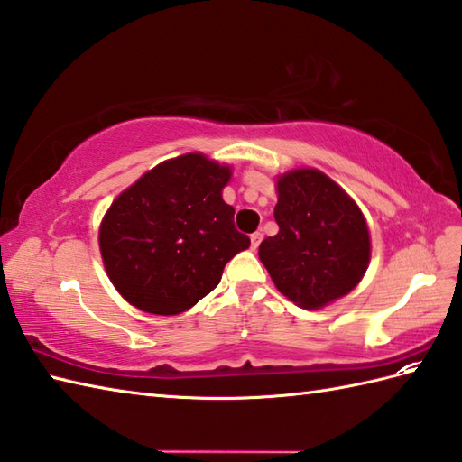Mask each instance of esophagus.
Wrapping results in <instances>:
<instances>
[{
  "label": "esophagus",
  "instance_id": "obj_1",
  "mask_svg": "<svg viewBox=\"0 0 462 462\" xmlns=\"http://www.w3.org/2000/svg\"><path fill=\"white\" fill-rule=\"evenodd\" d=\"M262 238H263V234H262V232H254V234H252V236H250V242H252V250H256V248L260 246Z\"/></svg>",
  "mask_w": 462,
  "mask_h": 462
}]
</instances>
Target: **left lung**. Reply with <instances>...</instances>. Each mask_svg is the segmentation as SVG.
<instances>
[{"label":"left lung","mask_w":462,"mask_h":462,"mask_svg":"<svg viewBox=\"0 0 462 462\" xmlns=\"http://www.w3.org/2000/svg\"><path fill=\"white\" fill-rule=\"evenodd\" d=\"M280 230L260 244L276 288L316 310L357 286L369 263V230L357 204L313 169L280 176L273 208Z\"/></svg>","instance_id":"8db88e82"}]
</instances>
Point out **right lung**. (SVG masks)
Returning a JSON list of instances; mask_svg holds the SVG:
<instances>
[{"label": "right lung", "mask_w": 462, "mask_h": 462, "mask_svg": "<svg viewBox=\"0 0 462 462\" xmlns=\"http://www.w3.org/2000/svg\"><path fill=\"white\" fill-rule=\"evenodd\" d=\"M228 166L184 154L143 174L105 214L99 246L115 288L143 311L174 316L220 283L250 246L222 200Z\"/></svg>", "instance_id": "1"}]
</instances>
